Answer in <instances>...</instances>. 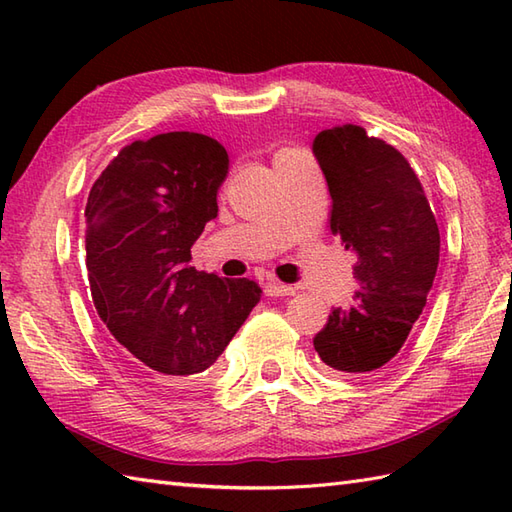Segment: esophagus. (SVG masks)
Listing matches in <instances>:
<instances>
[{"instance_id": "esophagus-1", "label": "esophagus", "mask_w": 512, "mask_h": 512, "mask_svg": "<svg viewBox=\"0 0 512 512\" xmlns=\"http://www.w3.org/2000/svg\"><path fill=\"white\" fill-rule=\"evenodd\" d=\"M266 295L268 297H290V295H295V288L281 284V281H277V279H268L266 281Z\"/></svg>"}]
</instances>
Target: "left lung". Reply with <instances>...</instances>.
I'll return each mask as SVG.
<instances>
[{"instance_id":"1","label":"left lung","mask_w":512,"mask_h":512,"mask_svg":"<svg viewBox=\"0 0 512 512\" xmlns=\"http://www.w3.org/2000/svg\"><path fill=\"white\" fill-rule=\"evenodd\" d=\"M312 154L332 198L330 228L354 255V301L314 336L332 374L367 376L394 358L422 314L440 231L405 156L358 125L323 129Z\"/></svg>"}]
</instances>
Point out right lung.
<instances>
[{"instance_id": "add662e5", "label": "right lung", "mask_w": 512, "mask_h": 512, "mask_svg": "<svg viewBox=\"0 0 512 512\" xmlns=\"http://www.w3.org/2000/svg\"><path fill=\"white\" fill-rule=\"evenodd\" d=\"M228 154L215 138L169 132L123 147L85 204L94 306L140 374L176 383L211 367L262 299L250 279L191 266L217 217Z\"/></svg>"}]
</instances>
